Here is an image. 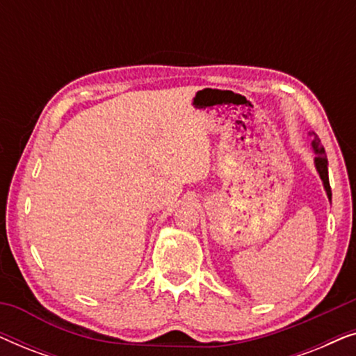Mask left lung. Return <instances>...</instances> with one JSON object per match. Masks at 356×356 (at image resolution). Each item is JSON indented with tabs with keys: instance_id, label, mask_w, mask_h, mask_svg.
Returning a JSON list of instances; mask_svg holds the SVG:
<instances>
[{
	"instance_id": "obj_1",
	"label": "left lung",
	"mask_w": 356,
	"mask_h": 356,
	"mask_svg": "<svg viewBox=\"0 0 356 356\" xmlns=\"http://www.w3.org/2000/svg\"><path fill=\"white\" fill-rule=\"evenodd\" d=\"M313 150L316 154L314 157V165H316V170H318L321 179H323V184H324V189L325 193H327V197L329 201L332 199V191H330V184H329V172H327V157H325V150H324V145L321 144V139L318 138L313 133Z\"/></svg>"
}]
</instances>
